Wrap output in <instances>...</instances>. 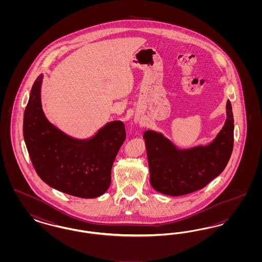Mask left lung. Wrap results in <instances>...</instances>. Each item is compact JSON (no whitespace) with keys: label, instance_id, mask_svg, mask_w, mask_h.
I'll use <instances>...</instances> for the list:
<instances>
[{"label":"left lung","instance_id":"1","mask_svg":"<svg viewBox=\"0 0 262 262\" xmlns=\"http://www.w3.org/2000/svg\"><path fill=\"white\" fill-rule=\"evenodd\" d=\"M227 119L215 139L205 146L178 149L162 134L143 135L149 165L150 184L167 195L179 196L196 191L224 171L234 145V118L230 100Z\"/></svg>","mask_w":262,"mask_h":262}]
</instances>
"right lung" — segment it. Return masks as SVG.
Segmentation results:
<instances>
[{
    "instance_id": "obj_1",
    "label": "right lung",
    "mask_w": 262,
    "mask_h": 262,
    "mask_svg": "<svg viewBox=\"0 0 262 262\" xmlns=\"http://www.w3.org/2000/svg\"><path fill=\"white\" fill-rule=\"evenodd\" d=\"M43 75L33 83L24 117V137L32 165L51 187L81 199L102 195L113 163L125 140V125L113 121L89 139L67 136L46 119L41 105Z\"/></svg>"
}]
</instances>
